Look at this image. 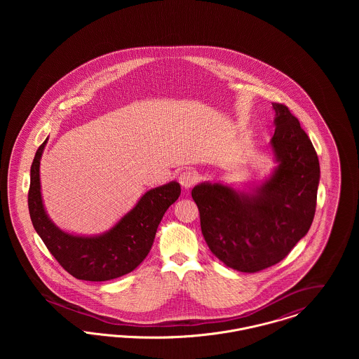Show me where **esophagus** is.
Wrapping results in <instances>:
<instances>
[{"label": "esophagus", "mask_w": 359, "mask_h": 359, "mask_svg": "<svg viewBox=\"0 0 359 359\" xmlns=\"http://www.w3.org/2000/svg\"><path fill=\"white\" fill-rule=\"evenodd\" d=\"M198 180V175L192 171H183L179 175V183L182 184V187L188 188L192 187Z\"/></svg>", "instance_id": "1"}]
</instances>
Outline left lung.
Wrapping results in <instances>:
<instances>
[{"label": "left lung", "mask_w": 359, "mask_h": 359, "mask_svg": "<svg viewBox=\"0 0 359 359\" xmlns=\"http://www.w3.org/2000/svg\"><path fill=\"white\" fill-rule=\"evenodd\" d=\"M273 170L258 184L203 182L192 188L205 242L231 269L255 273L280 262L309 230L319 158L287 106L272 103Z\"/></svg>", "instance_id": "obj_1"}]
</instances>
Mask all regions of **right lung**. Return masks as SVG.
I'll use <instances>...</instances> for the list:
<instances>
[{
	"label": "right lung",
	"mask_w": 359,
	"mask_h": 359,
	"mask_svg": "<svg viewBox=\"0 0 359 359\" xmlns=\"http://www.w3.org/2000/svg\"><path fill=\"white\" fill-rule=\"evenodd\" d=\"M47 142L48 138L37 149L31 167L28 207L36 233L57 262L79 280L107 281L133 272L152 249L165 211L180 196V184L173 180L148 189L132 210L101 234L69 233L52 222L41 196L40 160Z\"/></svg>",
	"instance_id": "1"
}]
</instances>
